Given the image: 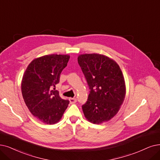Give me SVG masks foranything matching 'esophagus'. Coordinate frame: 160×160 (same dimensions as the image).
<instances>
[{
  "mask_svg": "<svg viewBox=\"0 0 160 160\" xmlns=\"http://www.w3.org/2000/svg\"><path fill=\"white\" fill-rule=\"evenodd\" d=\"M69 100L70 103H71V104H74L77 102V98H69Z\"/></svg>",
  "mask_w": 160,
  "mask_h": 160,
  "instance_id": "1",
  "label": "esophagus"
}]
</instances>
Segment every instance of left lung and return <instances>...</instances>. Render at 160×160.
<instances>
[{
  "mask_svg": "<svg viewBox=\"0 0 160 160\" xmlns=\"http://www.w3.org/2000/svg\"><path fill=\"white\" fill-rule=\"evenodd\" d=\"M90 93L82 106L88 121L100 124L116 116L125 97V84L118 63L99 54H85L78 56Z\"/></svg>",
  "mask_w": 160,
  "mask_h": 160,
  "instance_id": "obj_1",
  "label": "left lung"
}]
</instances>
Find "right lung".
Here are the masks:
<instances>
[{
    "label": "right lung",
    "instance_id": "right-lung-1",
    "mask_svg": "<svg viewBox=\"0 0 160 160\" xmlns=\"http://www.w3.org/2000/svg\"><path fill=\"white\" fill-rule=\"evenodd\" d=\"M69 59V55L41 56L29 63L23 76L22 93L25 103L31 113L44 123L58 122L69 103L55 90Z\"/></svg>",
    "mask_w": 160,
    "mask_h": 160
}]
</instances>
